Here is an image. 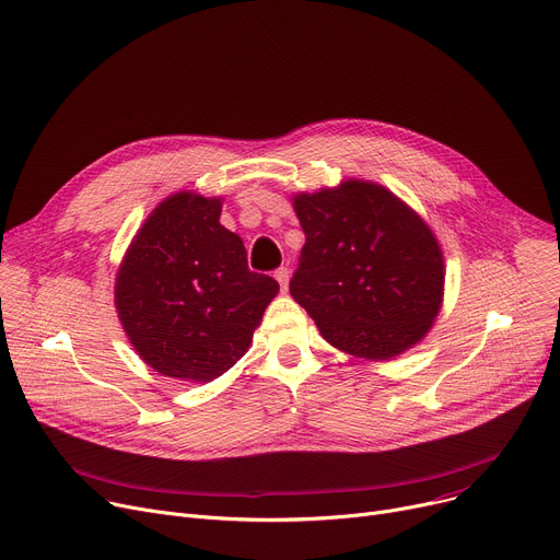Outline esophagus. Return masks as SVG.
I'll return each mask as SVG.
<instances>
[{"mask_svg": "<svg viewBox=\"0 0 560 560\" xmlns=\"http://www.w3.org/2000/svg\"><path fill=\"white\" fill-rule=\"evenodd\" d=\"M275 279L279 281V285H281V290L283 292H288V281H290V270L288 268H279L277 272H275Z\"/></svg>", "mask_w": 560, "mask_h": 560, "instance_id": "esophagus-1", "label": "esophagus"}]
</instances>
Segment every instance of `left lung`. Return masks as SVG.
Returning a JSON list of instances; mask_svg holds the SVG:
<instances>
[{"mask_svg":"<svg viewBox=\"0 0 560 560\" xmlns=\"http://www.w3.org/2000/svg\"><path fill=\"white\" fill-rule=\"evenodd\" d=\"M306 243L290 281L322 338L355 358L392 360L419 345L441 304L443 252L428 222L385 186L345 179L292 196Z\"/></svg>","mask_w":560,"mask_h":560,"instance_id":"left-lung-1","label":"left lung"}]
</instances>
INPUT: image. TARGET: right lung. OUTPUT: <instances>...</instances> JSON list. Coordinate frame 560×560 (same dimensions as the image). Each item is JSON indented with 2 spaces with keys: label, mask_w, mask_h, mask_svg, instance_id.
Here are the masks:
<instances>
[{
  "label": "right lung",
  "mask_w": 560,
  "mask_h": 560,
  "mask_svg": "<svg viewBox=\"0 0 560 560\" xmlns=\"http://www.w3.org/2000/svg\"><path fill=\"white\" fill-rule=\"evenodd\" d=\"M222 198L177 191L143 220L117 270L115 306L139 358L162 376L211 383L249 349L279 283L247 268Z\"/></svg>",
  "instance_id": "obj_1"
}]
</instances>
